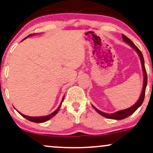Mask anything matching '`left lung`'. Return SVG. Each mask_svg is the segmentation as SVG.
Instances as JSON below:
<instances>
[{
    "label": "left lung",
    "mask_w": 153,
    "mask_h": 153,
    "mask_svg": "<svg viewBox=\"0 0 153 153\" xmlns=\"http://www.w3.org/2000/svg\"><path fill=\"white\" fill-rule=\"evenodd\" d=\"M122 39L125 42L127 43L128 45H130L133 48L135 49V51L138 53V55H139L140 61H141V65H142V69L143 71V76H144V79H143V90H142V93L140 94V96L138 100L137 101V102L136 104L134 105L131 107L129 108L126 109V110H123L121 111H118V112H116L114 113H112V114H107V113L102 112L98 110L96 108H95L94 105L93 108H94L95 110L97 111V112H98L99 114H101V115L105 117L106 118H109V119H112V120H123V119L126 118L127 117L130 116L131 114H132L135 111H136L137 109L139 108V107L141 105L143 102L144 100V98H145V94H146V88L147 86V81H148V77H147V72H146V67H145V64H144V59H143V56L142 53L140 52V51L138 48V47L136 46V45L134 44V43L132 42L131 41L128 39V37H126V36L122 34Z\"/></svg>",
    "instance_id": "1"
}]
</instances>
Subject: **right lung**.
<instances>
[{
	"instance_id": "1",
	"label": "right lung",
	"mask_w": 153,
	"mask_h": 153,
	"mask_svg": "<svg viewBox=\"0 0 153 153\" xmlns=\"http://www.w3.org/2000/svg\"><path fill=\"white\" fill-rule=\"evenodd\" d=\"M31 35H32V34H30V35L27 36L26 37V38L29 37V36H31ZM26 38H25V39H26ZM24 39H23V40H24ZM23 40H22V41H23ZM64 98H65V96H63L62 100V102H61L60 105H59V106L58 107V108H57V110H55V111H54V112H53V113H51V114H48V115L43 116V117H29V116L25 115V114H22V113H20L19 112H18L19 113V114H21L22 116L23 117H25V119H27V120L30 121V122H36V123H42V122H46V121L50 120V119L53 117H54V116L55 115V114H56L58 112L59 108H60V107H61V105H62V102H63V100H64Z\"/></svg>"
}]
</instances>
